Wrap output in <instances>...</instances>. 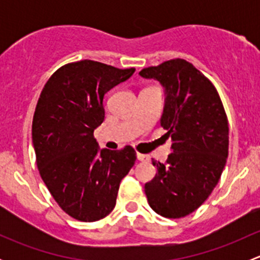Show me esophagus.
<instances>
[{
    "label": "esophagus",
    "mask_w": 260,
    "mask_h": 260,
    "mask_svg": "<svg viewBox=\"0 0 260 260\" xmlns=\"http://www.w3.org/2000/svg\"><path fill=\"white\" fill-rule=\"evenodd\" d=\"M137 159L138 161L147 162L149 161V156H147V154H142V153H137Z\"/></svg>",
    "instance_id": "34e87169"
}]
</instances>
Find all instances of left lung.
Segmentation results:
<instances>
[{"label": "left lung", "mask_w": 260, "mask_h": 260, "mask_svg": "<svg viewBox=\"0 0 260 260\" xmlns=\"http://www.w3.org/2000/svg\"><path fill=\"white\" fill-rule=\"evenodd\" d=\"M141 77L166 89L161 125L172 140L166 162L145 185L152 210L180 219L200 208L221 177L229 153V123L214 84L191 62L172 59L145 68Z\"/></svg>", "instance_id": "1"}]
</instances>
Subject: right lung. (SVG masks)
<instances>
[{
    "mask_svg": "<svg viewBox=\"0 0 260 260\" xmlns=\"http://www.w3.org/2000/svg\"><path fill=\"white\" fill-rule=\"evenodd\" d=\"M135 70L93 60L68 62L49 78L36 104L39 172L61 210L79 221H96L113 210L120 181L136 162L133 147L98 152L94 138L106 115L104 94Z\"/></svg>",
    "mask_w": 260,
    "mask_h": 260,
    "instance_id": "obj_1",
    "label": "right lung"
}]
</instances>
